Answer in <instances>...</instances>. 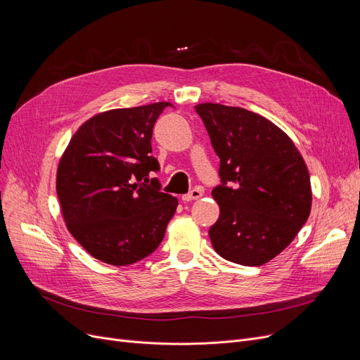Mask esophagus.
I'll return each mask as SVG.
<instances>
[{
    "label": "esophagus",
    "instance_id": "esophagus-1",
    "mask_svg": "<svg viewBox=\"0 0 360 360\" xmlns=\"http://www.w3.org/2000/svg\"><path fill=\"white\" fill-rule=\"evenodd\" d=\"M202 197V190H200V188H194L193 191H190L188 194L182 195V201L185 202H190V201H194V200H198Z\"/></svg>",
    "mask_w": 360,
    "mask_h": 360
}]
</instances>
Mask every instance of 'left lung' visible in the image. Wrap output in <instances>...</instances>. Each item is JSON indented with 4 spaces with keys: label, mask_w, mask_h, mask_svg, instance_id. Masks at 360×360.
<instances>
[{
    "label": "left lung",
    "mask_w": 360,
    "mask_h": 360,
    "mask_svg": "<svg viewBox=\"0 0 360 360\" xmlns=\"http://www.w3.org/2000/svg\"><path fill=\"white\" fill-rule=\"evenodd\" d=\"M195 110L220 159L212 195L220 216L209 235L214 251L240 266H262L295 239L311 213V181L293 141L243 108L201 103Z\"/></svg>",
    "instance_id": "left-lung-1"
}]
</instances>
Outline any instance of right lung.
<instances>
[{
    "instance_id": "add662e5",
    "label": "right lung",
    "mask_w": 360,
    "mask_h": 360,
    "mask_svg": "<svg viewBox=\"0 0 360 360\" xmlns=\"http://www.w3.org/2000/svg\"><path fill=\"white\" fill-rule=\"evenodd\" d=\"M167 102L113 109L86 121L72 136L56 172L70 233L94 258L128 266L153 254L178 200L162 193L150 172L151 136Z\"/></svg>"
}]
</instances>
